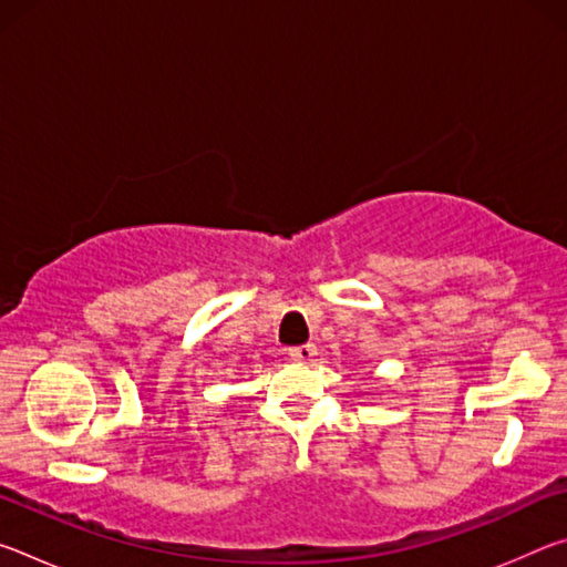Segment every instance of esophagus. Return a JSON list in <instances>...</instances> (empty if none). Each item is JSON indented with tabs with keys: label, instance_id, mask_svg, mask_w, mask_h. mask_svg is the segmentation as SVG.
<instances>
[{
	"label": "esophagus",
	"instance_id": "esophagus-1",
	"mask_svg": "<svg viewBox=\"0 0 567 567\" xmlns=\"http://www.w3.org/2000/svg\"><path fill=\"white\" fill-rule=\"evenodd\" d=\"M315 354H318V348H315V344H297V348L290 350V358L297 362H310Z\"/></svg>",
	"mask_w": 567,
	"mask_h": 567
}]
</instances>
